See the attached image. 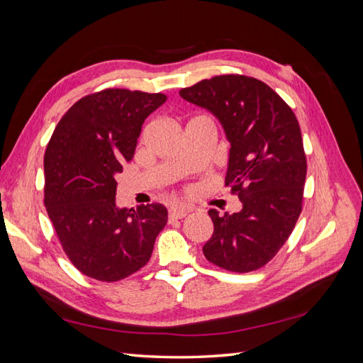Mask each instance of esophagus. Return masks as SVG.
Wrapping results in <instances>:
<instances>
[{
  "mask_svg": "<svg viewBox=\"0 0 363 363\" xmlns=\"http://www.w3.org/2000/svg\"><path fill=\"white\" fill-rule=\"evenodd\" d=\"M189 213V208L186 207H171L169 208V219H182Z\"/></svg>",
  "mask_w": 363,
  "mask_h": 363,
  "instance_id": "1",
  "label": "esophagus"
}]
</instances>
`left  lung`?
I'll return each mask as SVG.
<instances>
[{"instance_id": "obj_1", "label": "left lung", "mask_w": 363, "mask_h": 363, "mask_svg": "<svg viewBox=\"0 0 363 363\" xmlns=\"http://www.w3.org/2000/svg\"><path fill=\"white\" fill-rule=\"evenodd\" d=\"M180 95L223 124L230 142L225 186L242 201L233 215L208 211L215 228L204 256L233 272L265 267L303 211L307 160L298 119L277 92L248 75H215Z\"/></svg>"}]
</instances>
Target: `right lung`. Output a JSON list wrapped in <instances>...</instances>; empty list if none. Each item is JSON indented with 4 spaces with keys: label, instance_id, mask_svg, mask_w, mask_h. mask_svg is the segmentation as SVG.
Instances as JSON below:
<instances>
[{
    "label": "right lung",
    "instance_id": "obj_1",
    "mask_svg": "<svg viewBox=\"0 0 363 363\" xmlns=\"http://www.w3.org/2000/svg\"><path fill=\"white\" fill-rule=\"evenodd\" d=\"M164 94L104 89L62 116L43 157V203L72 265L100 281H118L147 265L168 221L159 203L115 204L116 174L135 155L145 118Z\"/></svg>",
    "mask_w": 363,
    "mask_h": 363
}]
</instances>
